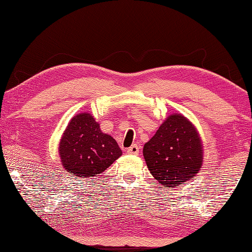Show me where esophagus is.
Listing matches in <instances>:
<instances>
[{"label":"esophagus","instance_id":"34e87169","mask_svg":"<svg viewBox=\"0 0 252 252\" xmlns=\"http://www.w3.org/2000/svg\"><path fill=\"white\" fill-rule=\"evenodd\" d=\"M139 151H140V147L138 144H132V146L126 150V152L129 153V155H138Z\"/></svg>","mask_w":252,"mask_h":252}]
</instances>
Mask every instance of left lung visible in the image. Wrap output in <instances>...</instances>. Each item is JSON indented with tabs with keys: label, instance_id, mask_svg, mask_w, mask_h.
Here are the masks:
<instances>
[{
	"label": "left lung",
	"instance_id": "obj_1",
	"mask_svg": "<svg viewBox=\"0 0 252 252\" xmlns=\"http://www.w3.org/2000/svg\"><path fill=\"white\" fill-rule=\"evenodd\" d=\"M143 157L153 178L164 187L174 188L190 180L201 169V138L186 117L170 114L144 144Z\"/></svg>",
	"mask_w": 252,
	"mask_h": 252
}]
</instances>
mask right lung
Masks as SVG:
<instances>
[{"mask_svg":"<svg viewBox=\"0 0 252 252\" xmlns=\"http://www.w3.org/2000/svg\"><path fill=\"white\" fill-rule=\"evenodd\" d=\"M121 155L116 140L103 133L92 114L87 112L71 119L59 144L63 167L75 179L102 173Z\"/></svg>","mask_w":252,"mask_h":252,"instance_id":"right-lung-1","label":"right lung"}]
</instances>
